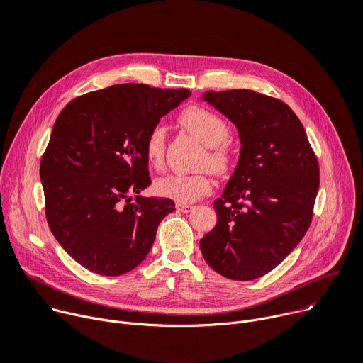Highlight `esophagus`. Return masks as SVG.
I'll return each instance as SVG.
<instances>
[{"label":"esophagus","instance_id":"34e87169","mask_svg":"<svg viewBox=\"0 0 363 363\" xmlns=\"http://www.w3.org/2000/svg\"><path fill=\"white\" fill-rule=\"evenodd\" d=\"M177 210L182 211V213H189V211L194 210V207L189 206V204H177Z\"/></svg>","mask_w":363,"mask_h":363}]
</instances>
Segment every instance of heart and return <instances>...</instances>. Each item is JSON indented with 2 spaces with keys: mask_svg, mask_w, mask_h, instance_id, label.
Instances as JSON below:
<instances>
[{
  "mask_svg": "<svg viewBox=\"0 0 363 363\" xmlns=\"http://www.w3.org/2000/svg\"><path fill=\"white\" fill-rule=\"evenodd\" d=\"M179 124L194 134L207 146L204 164H210L216 172H228L233 163V150L228 143L230 125L228 121L214 111L191 105L179 115ZM166 150V130L163 125H155L144 140V155L153 167H162ZM155 189L159 196L175 200L181 204L194 203L213 189V175L210 169L197 174H169L156 181Z\"/></svg>",
  "mask_w": 363,
  "mask_h": 363,
  "instance_id": "1",
  "label": "heart"
}]
</instances>
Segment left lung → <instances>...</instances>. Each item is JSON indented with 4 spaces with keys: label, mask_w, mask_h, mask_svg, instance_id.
<instances>
[{
    "label": "left lung",
    "mask_w": 363,
    "mask_h": 363,
    "mask_svg": "<svg viewBox=\"0 0 363 363\" xmlns=\"http://www.w3.org/2000/svg\"><path fill=\"white\" fill-rule=\"evenodd\" d=\"M204 101L236 124L242 147L235 174L213 203L217 223L200 248L223 277L254 280L276 269L309 229L318 159L283 101L248 89L207 91Z\"/></svg>",
    "instance_id": "left-lung-1"
}]
</instances>
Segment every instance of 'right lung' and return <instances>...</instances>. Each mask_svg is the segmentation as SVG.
Here are the masks:
<instances>
[{"mask_svg":"<svg viewBox=\"0 0 363 363\" xmlns=\"http://www.w3.org/2000/svg\"><path fill=\"white\" fill-rule=\"evenodd\" d=\"M191 91L116 84L79 96L58 115L40 159L48 226L67 254L102 276L147 257L171 199L140 197L152 184L144 140Z\"/></svg>","mask_w":363,"mask_h":363,"instance_id":"add662e5","label":"right lung"}]
</instances>
